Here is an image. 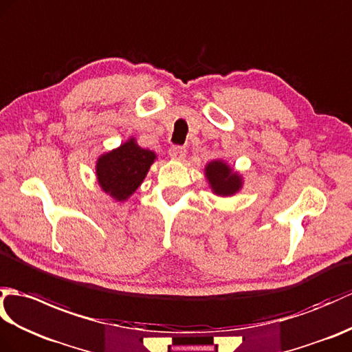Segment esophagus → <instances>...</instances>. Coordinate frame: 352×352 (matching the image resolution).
I'll return each instance as SVG.
<instances>
[{"label":"esophagus","mask_w":352,"mask_h":352,"mask_svg":"<svg viewBox=\"0 0 352 352\" xmlns=\"http://www.w3.org/2000/svg\"><path fill=\"white\" fill-rule=\"evenodd\" d=\"M186 153L187 150L183 145H173L169 148V156L175 160H183L186 157Z\"/></svg>","instance_id":"1"}]
</instances>
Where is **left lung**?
<instances>
[{"instance_id": "8db88e82", "label": "left lung", "mask_w": 352, "mask_h": 352, "mask_svg": "<svg viewBox=\"0 0 352 352\" xmlns=\"http://www.w3.org/2000/svg\"><path fill=\"white\" fill-rule=\"evenodd\" d=\"M208 182L217 195H234L241 187V179L223 162H211L206 168Z\"/></svg>"}]
</instances>
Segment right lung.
Here are the masks:
<instances>
[{
    "mask_svg": "<svg viewBox=\"0 0 352 352\" xmlns=\"http://www.w3.org/2000/svg\"><path fill=\"white\" fill-rule=\"evenodd\" d=\"M154 159L156 154L130 139L97 162V178L102 189L118 201L127 199L142 183Z\"/></svg>",
    "mask_w": 352,
    "mask_h": 352,
    "instance_id": "obj_1",
    "label": "right lung"
}]
</instances>
